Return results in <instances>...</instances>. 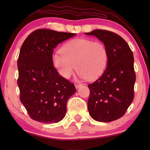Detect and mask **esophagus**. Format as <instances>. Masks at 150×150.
Returning <instances> with one entry per match:
<instances>
[{
  "label": "esophagus",
  "instance_id": "34e87169",
  "mask_svg": "<svg viewBox=\"0 0 150 150\" xmlns=\"http://www.w3.org/2000/svg\"><path fill=\"white\" fill-rule=\"evenodd\" d=\"M82 85H83V84H81V83H79V84H75V87L76 88V89H79V87H81Z\"/></svg>",
  "mask_w": 150,
  "mask_h": 150
}]
</instances>
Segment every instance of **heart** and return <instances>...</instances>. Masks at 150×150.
I'll list each match as a JSON object with an SVG mask.
<instances>
[{"label": "heart", "instance_id": "1", "mask_svg": "<svg viewBox=\"0 0 150 150\" xmlns=\"http://www.w3.org/2000/svg\"><path fill=\"white\" fill-rule=\"evenodd\" d=\"M61 52L53 54L52 63L64 79H69L76 67L80 77L94 81L103 74L107 67V48L100 41L74 39L63 45Z\"/></svg>", "mask_w": 150, "mask_h": 150}]
</instances>
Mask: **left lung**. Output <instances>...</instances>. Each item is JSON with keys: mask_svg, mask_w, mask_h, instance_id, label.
<instances>
[{"mask_svg": "<svg viewBox=\"0 0 150 150\" xmlns=\"http://www.w3.org/2000/svg\"><path fill=\"white\" fill-rule=\"evenodd\" d=\"M85 34L96 37L104 43L108 52L106 70L88 85L89 115L100 122L117 120L124 115L134 99L136 75L133 53L126 41L115 33L97 29Z\"/></svg>", "mask_w": 150, "mask_h": 150, "instance_id": "obj_1", "label": "left lung"}]
</instances>
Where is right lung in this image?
<instances>
[{"mask_svg": "<svg viewBox=\"0 0 150 150\" xmlns=\"http://www.w3.org/2000/svg\"><path fill=\"white\" fill-rule=\"evenodd\" d=\"M75 33L50 29L35 30L24 40L18 59L20 101L33 120L44 124L62 120L67 102L75 93L73 83L59 74L53 50Z\"/></svg>", "mask_w": 150, "mask_h": 150, "instance_id": "obj_1", "label": "right lung"}]
</instances>
